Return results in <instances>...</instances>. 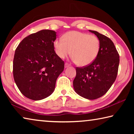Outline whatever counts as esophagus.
<instances>
[{
  "label": "esophagus",
  "mask_w": 134,
  "mask_h": 134,
  "mask_svg": "<svg viewBox=\"0 0 134 134\" xmlns=\"http://www.w3.org/2000/svg\"><path fill=\"white\" fill-rule=\"evenodd\" d=\"M70 66V64H68V63H65V64H64V67L65 68V69H66V68H68Z\"/></svg>",
  "instance_id": "obj_1"
}]
</instances>
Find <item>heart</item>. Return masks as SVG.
<instances>
[{
    "label": "heart",
    "mask_w": 134,
    "mask_h": 134,
    "mask_svg": "<svg viewBox=\"0 0 134 134\" xmlns=\"http://www.w3.org/2000/svg\"><path fill=\"white\" fill-rule=\"evenodd\" d=\"M63 39H57L54 42L57 55L64 59L71 51L72 60L79 66L91 64L99 53L100 41L95 35L74 31L65 33Z\"/></svg>",
    "instance_id": "obj_1"
}]
</instances>
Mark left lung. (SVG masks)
I'll return each mask as SVG.
<instances>
[{
    "mask_svg": "<svg viewBox=\"0 0 134 134\" xmlns=\"http://www.w3.org/2000/svg\"><path fill=\"white\" fill-rule=\"evenodd\" d=\"M100 41L99 53L92 64L85 67L76 68L73 80L74 91L80 96L94 100L103 96L116 80L119 64V55L110 38L89 30Z\"/></svg>",
    "mask_w": 134,
    "mask_h": 134,
    "instance_id": "obj_1",
    "label": "left lung"
}]
</instances>
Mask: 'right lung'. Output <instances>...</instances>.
I'll use <instances>...</instances> for the list:
<instances>
[{
	"label": "right lung",
	"instance_id": "add662e5",
	"mask_svg": "<svg viewBox=\"0 0 134 134\" xmlns=\"http://www.w3.org/2000/svg\"><path fill=\"white\" fill-rule=\"evenodd\" d=\"M56 32L43 29L20 42L13 62L14 80L27 98L44 99L53 93L56 80L64 70V63L54 51Z\"/></svg>",
	"mask_w": 134,
	"mask_h": 134
}]
</instances>
